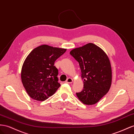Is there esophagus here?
I'll use <instances>...</instances> for the list:
<instances>
[{
    "label": "esophagus",
    "mask_w": 134,
    "mask_h": 134,
    "mask_svg": "<svg viewBox=\"0 0 134 134\" xmlns=\"http://www.w3.org/2000/svg\"><path fill=\"white\" fill-rule=\"evenodd\" d=\"M73 80L71 78H68L66 81V82L68 83H73Z\"/></svg>",
    "instance_id": "obj_1"
}]
</instances>
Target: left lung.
<instances>
[{
    "instance_id": "1",
    "label": "left lung",
    "mask_w": 134,
    "mask_h": 134,
    "mask_svg": "<svg viewBox=\"0 0 134 134\" xmlns=\"http://www.w3.org/2000/svg\"><path fill=\"white\" fill-rule=\"evenodd\" d=\"M70 54L79 63L83 79V89L76 95L84 104H95L110 88L112 71L109 57L91 43L72 49Z\"/></svg>"
}]
</instances>
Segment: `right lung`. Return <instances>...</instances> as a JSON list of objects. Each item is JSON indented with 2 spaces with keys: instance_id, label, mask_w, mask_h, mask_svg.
<instances>
[{
  "instance_id": "obj_1",
  "label": "right lung",
  "mask_w": 134,
  "mask_h": 134,
  "mask_svg": "<svg viewBox=\"0 0 134 134\" xmlns=\"http://www.w3.org/2000/svg\"><path fill=\"white\" fill-rule=\"evenodd\" d=\"M66 49L41 45L29 54L21 69V81L27 94L32 99L44 101L56 92L58 82V69L55 61Z\"/></svg>"
}]
</instances>
